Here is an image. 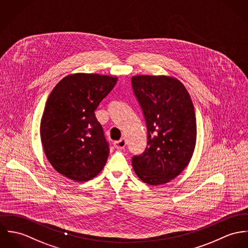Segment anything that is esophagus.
<instances>
[{"mask_svg":"<svg viewBox=\"0 0 248 248\" xmlns=\"http://www.w3.org/2000/svg\"><path fill=\"white\" fill-rule=\"evenodd\" d=\"M125 145H126V140L124 139H121L120 140H117L114 142V146L117 149H123L125 147Z\"/></svg>","mask_w":248,"mask_h":248,"instance_id":"obj_1","label":"esophagus"}]
</instances>
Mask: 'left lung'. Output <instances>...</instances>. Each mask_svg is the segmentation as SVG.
Listing matches in <instances>:
<instances>
[{
    "label": "left lung",
    "instance_id": "8db88e82",
    "mask_svg": "<svg viewBox=\"0 0 248 248\" xmlns=\"http://www.w3.org/2000/svg\"><path fill=\"white\" fill-rule=\"evenodd\" d=\"M131 83L147 129L146 148L132 158V166L143 183L164 185L192 157L197 135L192 101L185 85L172 77L133 76Z\"/></svg>",
    "mask_w": 248,
    "mask_h": 248
}]
</instances>
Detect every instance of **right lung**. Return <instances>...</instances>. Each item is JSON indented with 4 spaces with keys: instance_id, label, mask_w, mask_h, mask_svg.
<instances>
[{
    "instance_id": "1",
    "label": "right lung",
    "mask_w": 248,
    "mask_h": 248,
    "mask_svg": "<svg viewBox=\"0 0 248 248\" xmlns=\"http://www.w3.org/2000/svg\"><path fill=\"white\" fill-rule=\"evenodd\" d=\"M117 80L77 73L64 77L50 93L41 120V140L47 160L62 176L86 182L106 165L109 144L94 111Z\"/></svg>"
}]
</instances>
